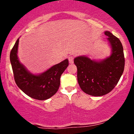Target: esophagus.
<instances>
[{
  "mask_svg": "<svg viewBox=\"0 0 134 134\" xmlns=\"http://www.w3.org/2000/svg\"><path fill=\"white\" fill-rule=\"evenodd\" d=\"M69 62L70 64H73L74 63V57L72 56H69Z\"/></svg>",
  "mask_w": 134,
  "mask_h": 134,
  "instance_id": "34e87169",
  "label": "esophagus"
}]
</instances>
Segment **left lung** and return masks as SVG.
<instances>
[{
    "label": "left lung",
    "instance_id": "left-lung-1",
    "mask_svg": "<svg viewBox=\"0 0 134 134\" xmlns=\"http://www.w3.org/2000/svg\"><path fill=\"white\" fill-rule=\"evenodd\" d=\"M110 48L109 56L101 60L86 55L77 57L74 62L77 68V81L85 93L101 96L110 93L117 84L124 70V49L120 40L108 31H104Z\"/></svg>",
    "mask_w": 134,
    "mask_h": 134
}]
</instances>
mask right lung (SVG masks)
Here are the masks:
<instances>
[{
    "mask_svg": "<svg viewBox=\"0 0 134 134\" xmlns=\"http://www.w3.org/2000/svg\"><path fill=\"white\" fill-rule=\"evenodd\" d=\"M19 40V38L10 53V61L17 86L26 94L33 99H49L59 88L60 76L68 67L69 60L66 58L40 74H33L19 61L18 56Z\"/></svg>",
    "mask_w": 134,
    "mask_h": 134,
    "instance_id": "right-lung-1",
    "label": "right lung"
}]
</instances>
